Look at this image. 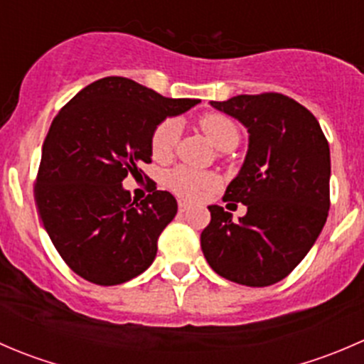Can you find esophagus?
I'll return each instance as SVG.
<instances>
[{
  "label": "esophagus",
  "instance_id": "obj_1",
  "mask_svg": "<svg viewBox=\"0 0 364 364\" xmlns=\"http://www.w3.org/2000/svg\"><path fill=\"white\" fill-rule=\"evenodd\" d=\"M178 205H179V211H181V213H186L190 208H192V204H188L186 200H179Z\"/></svg>",
  "mask_w": 364,
  "mask_h": 364
}]
</instances>
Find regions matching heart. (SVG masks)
<instances>
[{
  "mask_svg": "<svg viewBox=\"0 0 364 364\" xmlns=\"http://www.w3.org/2000/svg\"><path fill=\"white\" fill-rule=\"evenodd\" d=\"M199 124L205 137L211 141L215 148L222 149V151L236 148L237 141H240V132H237V127L232 123V119L222 116V114H205V116L200 117ZM178 132L179 127L174 119H165L156 127L151 139V149L156 159H165V156L171 155V151L174 149L176 139H178ZM167 185L178 196L193 199L203 190L215 185V178H213V174H208V172L179 167L168 172Z\"/></svg>",
  "mask_w": 364,
  "mask_h": 364,
  "instance_id": "heart-1",
  "label": "heart"
}]
</instances>
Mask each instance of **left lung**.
Returning a JSON list of instances; mask_svg holds the SVG:
<instances>
[{"mask_svg": "<svg viewBox=\"0 0 364 364\" xmlns=\"http://www.w3.org/2000/svg\"><path fill=\"white\" fill-rule=\"evenodd\" d=\"M211 105L248 132L247 156L223 196L247 205V215L234 222L222 205H209L200 247L220 277L267 287L294 269L324 227L329 144L314 114L285 95H237Z\"/></svg>", "mask_w": 364, "mask_h": 364, "instance_id": "1", "label": "left lung"}]
</instances>
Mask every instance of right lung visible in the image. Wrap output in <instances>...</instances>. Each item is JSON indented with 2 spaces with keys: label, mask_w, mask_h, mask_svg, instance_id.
<instances>
[{
  "label": "right lung",
  "mask_w": 364,
  "mask_h": 364,
  "mask_svg": "<svg viewBox=\"0 0 364 364\" xmlns=\"http://www.w3.org/2000/svg\"><path fill=\"white\" fill-rule=\"evenodd\" d=\"M197 104L165 98L124 77H105L58 112L43 142L35 199L50 241L73 273L97 285H119L151 266L178 203L156 188L141 203L132 200L123 179L151 161V139L161 121Z\"/></svg>",
  "instance_id": "right-lung-1"
}]
</instances>
